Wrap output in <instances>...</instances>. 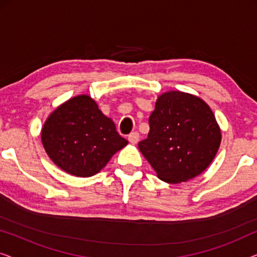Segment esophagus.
<instances>
[{
    "mask_svg": "<svg viewBox=\"0 0 257 257\" xmlns=\"http://www.w3.org/2000/svg\"><path fill=\"white\" fill-rule=\"evenodd\" d=\"M128 142L131 144H137L139 142V133L138 132H132L128 135Z\"/></svg>",
    "mask_w": 257,
    "mask_h": 257,
    "instance_id": "obj_1",
    "label": "esophagus"
}]
</instances>
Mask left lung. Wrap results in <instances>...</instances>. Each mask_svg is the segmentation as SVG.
Masks as SVG:
<instances>
[{"instance_id": "8db88e82", "label": "left lung", "mask_w": 257, "mask_h": 257, "mask_svg": "<svg viewBox=\"0 0 257 257\" xmlns=\"http://www.w3.org/2000/svg\"><path fill=\"white\" fill-rule=\"evenodd\" d=\"M150 132L140 152L168 184L201 174L220 147L221 131L210 107L193 94L168 91L158 97L150 115Z\"/></svg>"}]
</instances>
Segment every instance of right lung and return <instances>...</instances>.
I'll return each mask as SVG.
<instances>
[{"label":"right lung","instance_id":"add662e5","mask_svg":"<svg viewBox=\"0 0 257 257\" xmlns=\"http://www.w3.org/2000/svg\"><path fill=\"white\" fill-rule=\"evenodd\" d=\"M41 136L49 158L66 173L83 178L97 174L128 143L86 94L56 108Z\"/></svg>","mask_w":257,"mask_h":257}]
</instances>
